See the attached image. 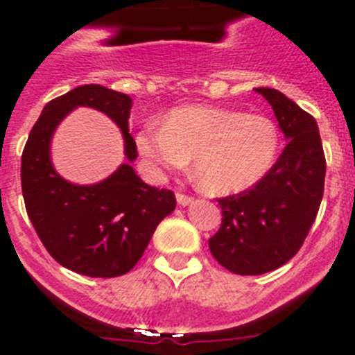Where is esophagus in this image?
Listing matches in <instances>:
<instances>
[{
  "instance_id": "34e87169",
  "label": "esophagus",
  "mask_w": 355,
  "mask_h": 355,
  "mask_svg": "<svg viewBox=\"0 0 355 355\" xmlns=\"http://www.w3.org/2000/svg\"><path fill=\"white\" fill-rule=\"evenodd\" d=\"M177 200H178V204H180V206H187V204H191L192 200H194V198H192V196H187V194H182V192H178Z\"/></svg>"
}]
</instances>
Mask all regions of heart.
Masks as SVG:
<instances>
[{"mask_svg": "<svg viewBox=\"0 0 355 355\" xmlns=\"http://www.w3.org/2000/svg\"><path fill=\"white\" fill-rule=\"evenodd\" d=\"M155 178L194 161L198 184L211 194H234L261 180L275 163L278 132L261 114L185 106L170 111L163 127L146 125L135 139Z\"/></svg>", "mask_w": 355, "mask_h": 355, "instance_id": "1", "label": "heart"}]
</instances>
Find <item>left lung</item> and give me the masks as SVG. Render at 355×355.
Wrapping results in <instances>:
<instances>
[{"mask_svg":"<svg viewBox=\"0 0 355 355\" xmlns=\"http://www.w3.org/2000/svg\"><path fill=\"white\" fill-rule=\"evenodd\" d=\"M256 91L273 106L288 142L257 184L218 199L221 225L209 239V250L237 275L268 273L299 252L316 220L327 173L316 120L277 89Z\"/></svg>","mask_w":355,"mask_h":355,"instance_id":"left-lung-1","label":"left lung"}]
</instances>
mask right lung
Wrapping results in <instances>:
<instances>
[{
	"mask_svg": "<svg viewBox=\"0 0 355 355\" xmlns=\"http://www.w3.org/2000/svg\"><path fill=\"white\" fill-rule=\"evenodd\" d=\"M77 105L103 110L122 128L124 164L106 181L75 186L54 171L49 144L54 128ZM132 98L98 84L80 85L53 99L28 134L22 153L25 209L53 259L78 275L113 278L137 264L156 227L177 206L168 189L144 184L132 161L137 146L128 134Z\"/></svg>",
	"mask_w": 355,
	"mask_h": 355,
	"instance_id": "1",
	"label": "right lung"
}]
</instances>
